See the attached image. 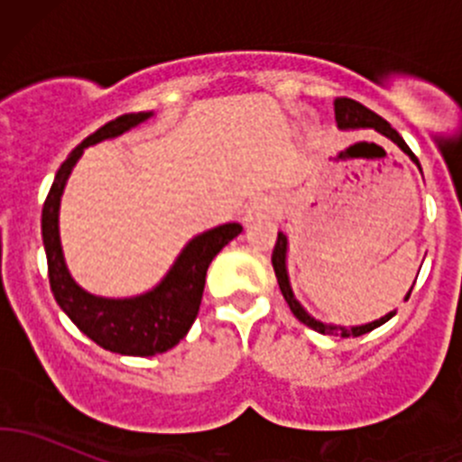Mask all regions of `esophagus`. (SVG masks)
Masks as SVG:
<instances>
[{
    "mask_svg": "<svg viewBox=\"0 0 462 462\" xmlns=\"http://www.w3.org/2000/svg\"><path fill=\"white\" fill-rule=\"evenodd\" d=\"M261 212H263V208H261V205H253V208L248 209V214H245V221H254V218L261 217Z\"/></svg>",
    "mask_w": 462,
    "mask_h": 462,
    "instance_id": "34e87169",
    "label": "esophagus"
}]
</instances>
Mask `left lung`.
<instances>
[{
    "label": "left lung",
    "instance_id": "8db88e82",
    "mask_svg": "<svg viewBox=\"0 0 462 462\" xmlns=\"http://www.w3.org/2000/svg\"><path fill=\"white\" fill-rule=\"evenodd\" d=\"M335 120H337V125L342 129L374 127L375 132L384 134L386 138H391V141L398 144V147L402 149V152L407 153V156L411 158V161L416 162L418 167H420L416 153L409 149V144L402 141V136H400V134L395 132V129L391 127V125L386 123L384 118H382V116H377L375 111H371L369 106H365L362 102L351 100V97H335ZM286 248H288L286 235H283V232H279L277 244H274V250H273V268H274V274H277V282H279V288H282L283 300H286L288 306H291L292 315H295V318L300 319L301 324L309 326V328L318 330V333H324V335L342 333V337H351V335H353V337H360V335L371 333V330L377 328V326H382L384 321H389L395 315V310H393V313H389V315H384V318L371 321V324L353 326V328H342V326H328V324H321V321H318V319H313L309 313H306L304 309H301V304L295 300V295H292V291H291V283H288V273H286ZM413 283H416V282H413ZM411 291H413V288H411ZM411 291L407 292V297H404V300H409Z\"/></svg>",
    "mask_w": 462,
    "mask_h": 462
}]
</instances>
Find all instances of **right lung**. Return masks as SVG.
<instances>
[{"label": "right lung", "mask_w": 462, "mask_h": 462, "mask_svg": "<svg viewBox=\"0 0 462 462\" xmlns=\"http://www.w3.org/2000/svg\"><path fill=\"white\" fill-rule=\"evenodd\" d=\"M149 116L152 111L118 116L85 138L60 165L44 208H42V239H44L46 263H49V283L60 309L97 346L120 353V356L136 357L170 351L188 335L201 306L208 265L244 230L239 223H226V226L194 236L179 254L167 277L153 291L132 297V300H105V297L88 295L73 282L64 265L58 232V209L64 183L85 147L120 136L147 120Z\"/></svg>", "instance_id": "1"}]
</instances>
